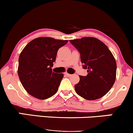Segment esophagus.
Wrapping results in <instances>:
<instances>
[{
  "instance_id": "obj_1",
  "label": "esophagus",
  "mask_w": 133,
  "mask_h": 133,
  "mask_svg": "<svg viewBox=\"0 0 133 133\" xmlns=\"http://www.w3.org/2000/svg\"><path fill=\"white\" fill-rule=\"evenodd\" d=\"M65 76H66L67 77H71L72 76V75L70 74H68V73H67V72H66V73H65Z\"/></svg>"
}]
</instances>
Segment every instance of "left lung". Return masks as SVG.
Here are the masks:
<instances>
[{
	"label": "left lung",
	"instance_id": "obj_1",
	"mask_svg": "<svg viewBox=\"0 0 133 133\" xmlns=\"http://www.w3.org/2000/svg\"><path fill=\"white\" fill-rule=\"evenodd\" d=\"M80 52L83 68L87 76H79L75 85L76 93L83 98L93 101L104 96L114 84L117 63L111 52L103 42L94 37L70 40Z\"/></svg>",
	"mask_w": 133,
	"mask_h": 133
}]
</instances>
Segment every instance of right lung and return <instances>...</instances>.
I'll return each mask as SVG.
<instances>
[{
	"label": "right lung",
	"instance_id": "add662e5",
	"mask_svg": "<svg viewBox=\"0 0 133 133\" xmlns=\"http://www.w3.org/2000/svg\"><path fill=\"white\" fill-rule=\"evenodd\" d=\"M68 40L39 37L29 42L18 59V74L24 89L38 99L53 96L63 78V74L52 72L57 50Z\"/></svg>",
	"mask_w": 133,
	"mask_h": 133
}]
</instances>
